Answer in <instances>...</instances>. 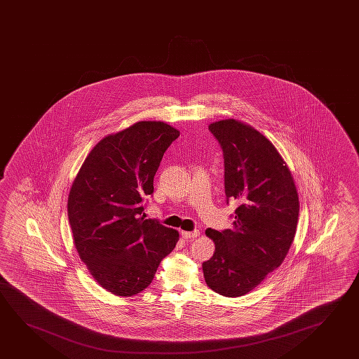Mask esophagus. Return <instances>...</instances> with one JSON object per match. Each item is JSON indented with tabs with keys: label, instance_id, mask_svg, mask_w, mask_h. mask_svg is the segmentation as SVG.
I'll return each instance as SVG.
<instances>
[{
	"label": "esophagus",
	"instance_id": "esophagus-1",
	"mask_svg": "<svg viewBox=\"0 0 359 359\" xmlns=\"http://www.w3.org/2000/svg\"><path fill=\"white\" fill-rule=\"evenodd\" d=\"M182 236L184 238L187 239H193L196 238L200 236V231L198 229H195L193 232H187V231H182Z\"/></svg>",
	"mask_w": 359,
	"mask_h": 359
}]
</instances>
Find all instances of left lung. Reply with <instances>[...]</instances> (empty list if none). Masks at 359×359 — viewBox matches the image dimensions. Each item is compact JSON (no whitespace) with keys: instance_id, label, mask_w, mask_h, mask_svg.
Instances as JSON below:
<instances>
[{"instance_id":"8db88e82","label":"left lung","mask_w":359,"mask_h":359,"mask_svg":"<svg viewBox=\"0 0 359 359\" xmlns=\"http://www.w3.org/2000/svg\"><path fill=\"white\" fill-rule=\"evenodd\" d=\"M224 151V193L236 201L233 227L206 229L215 253L203 262L210 289L243 297L280 266L297 232L299 196L290 170L271 140L241 121L208 126Z\"/></svg>"}]
</instances>
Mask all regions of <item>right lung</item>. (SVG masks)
Here are the masks:
<instances>
[{
	"label": "right lung",
	"instance_id": "right-lung-1",
	"mask_svg": "<svg viewBox=\"0 0 359 359\" xmlns=\"http://www.w3.org/2000/svg\"><path fill=\"white\" fill-rule=\"evenodd\" d=\"M180 135L161 121H140L91 149L68 198L75 248L95 280L117 297L149 286L179 241L177 229L144 219L143 198L168 147Z\"/></svg>",
	"mask_w": 359,
	"mask_h": 359
}]
</instances>
